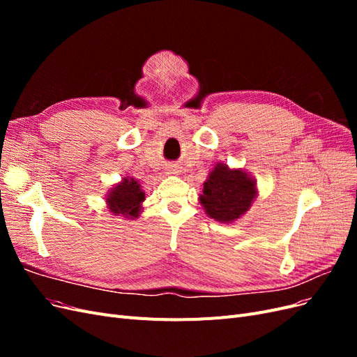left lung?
<instances>
[{
  "label": "left lung",
  "instance_id": "8db88e82",
  "mask_svg": "<svg viewBox=\"0 0 357 357\" xmlns=\"http://www.w3.org/2000/svg\"><path fill=\"white\" fill-rule=\"evenodd\" d=\"M255 197V181L245 172L218 165L204 183L199 199L210 218L219 222H234L250 208Z\"/></svg>",
  "mask_w": 357,
  "mask_h": 357
}]
</instances>
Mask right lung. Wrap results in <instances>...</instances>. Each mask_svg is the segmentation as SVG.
I'll use <instances>...</instances> for the list:
<instances>
[{"instance_id":"right-lung-1","label":"right lung","mask_w":357,"mask_h":357,"mask_svg":"<svg viewBox=\"0 0 357 357\" xmlns=\"http://www.w3.org/2000/svg\"><path fill=\"white\" fill-rule=\"evenodd\" d=\"M143 201L144 193L134 178H125L107 198L109 208L113 211V214H122L125 218H137L139 205Z\"/></svg>"}]
</instances>
